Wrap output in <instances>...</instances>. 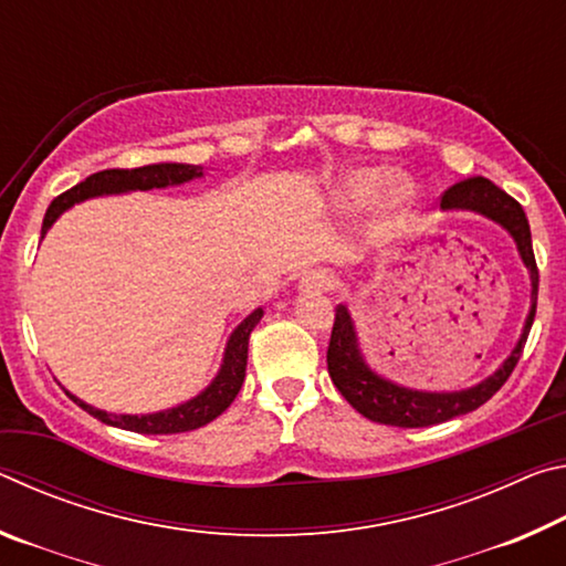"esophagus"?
<instances>
[{"mask_svg":"<svg viewBox=\"0 0 566 566\" xmlns=\"http://www.w3.org/2000/svg\"><path fill=\"white\" fill-rule=\"evenodd\" d=\"M334 284H337V280H334V274L324 272V270H317V272H310V274L302 276V280H300V292H304V294L329 292V290H334Z\"/></svg>","mask_w":566,"mask_h":566,"instance_id":"1","label":"esophagus"}]
</instances>
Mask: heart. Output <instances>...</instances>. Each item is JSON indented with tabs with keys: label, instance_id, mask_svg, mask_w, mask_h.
Segmentation results:
<instances>
[{
	"label": "heart",
	"instance_id": "heart-1",
	"mask_svg": "<svg viewBox=\"0 0 566 566\" xmlns=\"http://www.w3.org/2000/svg\"><path fill=\"white\" fill-rule=\"evenodd\" d=\"M387 171L381 169H359L352 171V175L344 179V197L349 199L352 205H364L369 202L371 197L377 195V189L385 185ZM415 197V185L407 177L395 175L387 179L385 187V207L389 212H399L401 207H407Z\"/></svg>",
	"mask_w": 566,
	"mask_h": 566
}]
</instances>
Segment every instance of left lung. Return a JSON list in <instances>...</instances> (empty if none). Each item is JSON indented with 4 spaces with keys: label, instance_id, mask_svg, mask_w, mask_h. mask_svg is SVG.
Instances as JSON below:
<instances>
[{
    "label": "left lung",
    "instance_id": "left-lung-1",
    "mask_svg": "<svg viewBox=\"0 0 566 566\" xmlns=\"http://www.w3.org/2000/svg\"><path fill=\"white\" fill-rule=\"evenodd\" d=\"M439 207H442V212L462 209V212L482 214L486 219H492L494 224H500L504 232L514 239L516 252H520L532 282L530 314H526L524 329L520 334V339H516L514 349L510 352V357H506L490 377L467 389L427 391V389H411L405 385H397V381L377 375V371L367 364V359H364L357 327H354V319L347 310V304H339L337 314H334L332 339L327 349L329 377L334 381V387L342 391V397L347 399L361 417L379 421V424L409 427V429L432 427L479 409L486 399H492L496 391H500V387L506 379H510L516 361L522 357L524 342L530 337V329L534 322L539 272H536L532 232H530V222H526L522 205L506 195V191L492 185L490 179L469 177L464 181H457L454 187H449L442 195Z\"/></svg>",
    "mask_w": 566,
    "mask_h": 566
}]
</instances>
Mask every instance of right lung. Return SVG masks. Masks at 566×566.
Instances as JSON below:
<instances>
[{
	"label": "right lung",
	"mask_w": 566,
	"mask_h": 566,
	"mask_svg": "<svg viewBox=\"0 0 566 566\" xmlns=\"http://www.w3.org/2000/svg\"><path fill=\"white\" fill-rule=\"evenodd\" d=\"M202 175H205V167L179 165V161H159V165H147V167H137V169L97 171V175L87 177L84 181H80V185L54 199L44 214L42 239L46 232H50V227L56 222V219L66 212V209H72L80 202H87V199L107 197V195H127V191H149V189L177 187V185H185V181L199 179ZM262 317H264V310L260 306V310H254L232 334H229L224 357H222V367H219L217 377L209 381V385L199 391L197 397L181 401V405H177V407L151 411V415H114V411H104V409L87 405V401L74 397L72 391H66V389L64 391L84 411H90L94 419H99L109 427H119V429H127V432H137V434L191 432V429H199V427L209 424L212 419H217L239 395L244 375H247L249 334H252V329L260 324Z\"/></svg>",
	"instance_id": "add662e5"
}]
</instances>
